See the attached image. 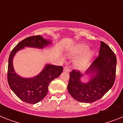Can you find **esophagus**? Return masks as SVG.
<instances>
[{"label": "esophagus", "mask_w": 123, "mask_h": 123, "mask_svg": "<svg viewBox=\"0 0 123 123\" xmlns=\"http://www.w3.org/2000/svg\"><path fill=\"white\" fill-rule=\"evenodd\" d=\"M64 71H66V72H69V71H70V69H69V68L68 66H66L64 68Z\"/></svg>", "instance_id": "esophagus-1"}]
</instances>
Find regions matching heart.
<instances>
[{"instance_id": "obj_1", "label": "heart", "mask_w": 123, "mask_h": 123, "mask_svg": "<svg viewBox=\"0 0 123 123\" xmlns=\"http://www.w3.org/2000/svg\"><path fill=\"white\" fill-rule=\"evenodd\" d=\"M87 45L85 44H80L77 45L75 47L72 49L70 51V55L74 57L79 56L81 54H84V52H86L88 50ZM92 57V53L91 52H87L83 55H82L80 57L77 59L75 62V67L79 69H85L88 66L91 59Z\"/></svg>"}]
</instances>
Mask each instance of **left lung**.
Masks as SVG:
<instances>
[{
    "mask_svg": "<svg viewBox=\"0 0 123 123\" xmlns=\"http://www.w3.org/2000/svg\"><path fill=\"white\" fill-rule=\"evenodd\" d=\"M116 56L105 43L101 41L99 56L85 72L90 75L88 82H82L84 74L73 70L69 73L68 91L72 97L82 103H92L102 98L113 86L116 79Z\"/></svg>",
    "mask_w": 123,
    "mask_h": 123,
    "instance_id": "8db88e82",
    "label": "left lung"
}]
</instances>
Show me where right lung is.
Listing matches in <instances>:
<instances>
[{"instance_id":"obj_1","label":"right lung","mask_w":123,"mask_h":123,"mask_svg":"<svg viewBox=\"0 0 123 123\" xmlns=\"http://www.w3.org/2000/svg\"><path fill=\"white\" fill-rule=\"evenodd\" d=\"M52 43L40 35L32 36L20 41L11 52L8 61L7 82L13 92L24 102L35 104L47 94L48 86L54 79L59 77L62 66L46 64L39 75L32 78H23L16 74L12 66V59L16 52L24 47L43 48Z\"/></svg>"}]
</instances>
